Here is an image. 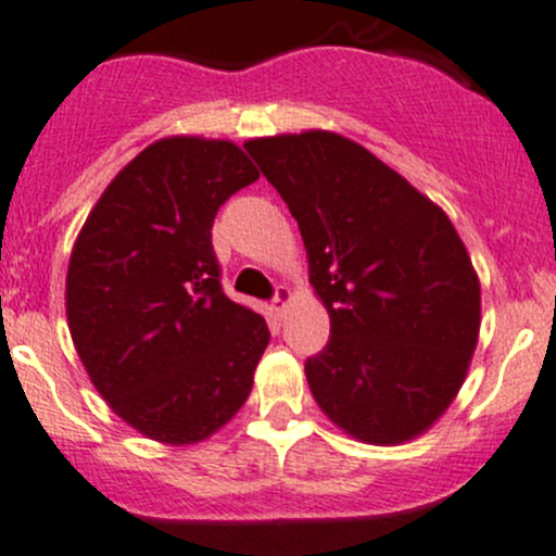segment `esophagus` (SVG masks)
Segmentation results:
<instances>
[{
  "mask_svg": "<svg viewBox=\"0 0 556 556\" xmlns=\"http://www.w3.org/2000/svg\"><path fill=\"white\" fill-rule=\"evenodd\" d=\"M290 301H293V290H290V288H285V285H279V288H277V293H274V301H271L274 312H277V314H282L285 308L290 306Z\"/></svg>",
  "mask_w": 556,
  "mask_h": 556,
  "instance_id": "esophagus-1",
  "label": "esophagus"
}]
</instances>
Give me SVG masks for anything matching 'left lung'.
<instances>
[{
    "mask_svg": "<svg viewBox=\"0 0 556 556\" xmlns=\"http://www.w3.org/2000/svg\"><path fill=\"white\" fill-rule=\"evenodd\" d=\"M288 202L330 341L306 359L314 400L367 445L440 420L479 338V277L445 210L354 140L327 130L244 143Z\"/></svg>",
    "mask_w": 556,
    "mask_h": 556,
    "instance_id": "8db88e82",
    "label": "left lung"
}]
</instances>
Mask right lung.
I'll use <instances>...</instances> for the list:
<instances>
[{"instance_id":"add662e5","label":"right lung","mask_w":556,"mask_h":556,"mask_svg":"<svg viewBox=\"0 0 556 556\" xmlns=\"http://www.w3.org/2000/svg\"><path fill=\"white\" fill-rule=\"evenodd\" d=\"M253 180L231 140L162 138L116 173L74 242V349L111 410L162 445L229 424L268 346L266 319L220 290L210 233L220 204Z\"/></svg>"}]
</instances>
